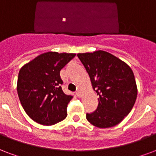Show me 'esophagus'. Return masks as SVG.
<instances>
[{
  "mask_svg": "<svg viewBox=\"0 0 156 156\" xmlns=\"http://www.w3.org/2000/svg\"><path fill=\"white\" fill-rule=\"evenodd\" d=\"M76 95L78 97H80V96H81V90H78L76 92Z\"/></svg>",
  "mask_w": 156,
  "mask_h": 156,
  "instance_id": "1",
  "label": "esophagus"
}]
</instances>
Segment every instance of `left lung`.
<instances>
[{
  "mask_svg": "<svg viewBox=\"0 0 156 156\" xmlns=\"http://www.w3.org/2000/svg\"><path fill=\"white\" fill-rule=\"evenodd\" d=\"M100 96L97 109L86 114L90 123L110 128L120 123L132 110L137 86L132 70L124 61L104 51L77 54Z\"/></svg>",
  "mask_w": 156,
  "mask_h": 156,
  "instance_id": "8db88e82",
  "label": "left lung"
}]
</instances>
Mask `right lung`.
<instances>
[{"label":"right lung","instance_id":"add662e5","mask_svg":"<svg viewBox=\"0 0 156 156\" xmlns=\"http://www.w3.org/2000/svg\"><path fill=\"white\" fill-rule=\"evenodd\" d=\"M76 56L73 53L46 52L26 64L19 71L17 93L30 119L51 126L66 119L72 95H66L60 71Z\"/></svg>","mask_w":156,"mask_h":156}]
</instances>
